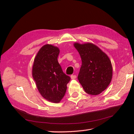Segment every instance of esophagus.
<instances>
[{"label": "esophagus", "instance_id": "34e87169", "mask_svg": "<svg viewBox=\"0 0 134 134\" xmlns=\"http://www.w3.org/2000/svg\"><path fill=\"white\" fill-rule=\"evenodd\" d=\"M70 77H71V79H75L76 78V75H71Z\"/></svg>", "mask_w": 134, "mask_h": 134}]
</instances>
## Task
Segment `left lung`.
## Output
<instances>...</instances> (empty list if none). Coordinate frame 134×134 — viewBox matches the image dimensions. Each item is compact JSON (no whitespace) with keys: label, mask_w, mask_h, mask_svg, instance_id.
I'll return each instance as SVG.
<instances>
[{"label":"left lung","mask_w":134,"mask_h":134,"mask_svg":"<svg viewBox=\"0 0 134 134\" xmlns=\"http://www.w3.org/2000/svg\"><path fill=\"white\" fill-rule=\"evenodd\" d=\"M81 59L78 80L87 93L97 95L105 90L112 77V66L105 53L91 43H75Z\"/></svg>","instance_id":"1"}]
</instances>
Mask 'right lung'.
Wrapping results in <instances>:
<instances>
[{
  "mask_svg": "<svg viewBox=\"0 0 134 134\" xmlns=\"http://www.w3.org/2000/svg\"><path fill=\"white\" fill-rule=\"evenodd\" d=\"M60 50L57 47L47 44L35 57L32 76L38 91L47 100L58 103L65 95L70 76L63 71L58 62Z\"/></svg>",
  "mask_w": 134,
  "mask_h": 134,
  "instance_id": "1",
  "label": "right lung"
}]
</instances>
